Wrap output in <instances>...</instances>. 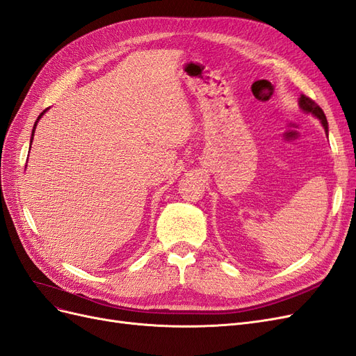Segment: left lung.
<instances>
[{"label": "left lung", "instance_id": "8db88e82", "mask_svg": "<svg viewBox=\"0 0 356 356\" xmlns=\"http://www.w3.org/2000/svg\"><path fill=\"white\" fill-rule=\"evenodd\" d=\"M300 106L301 108H303L305 111H307V113H312L314 115H316L319 120L322 122V126H324V129L327 131V134H328V123H327V117H325V114H324V111H322V108L321 106L314 101V99H310L309 96H305V95H301V98H300Z\"/></svg>", "mask_w": 356, "mask_h": 356}]
</instances>
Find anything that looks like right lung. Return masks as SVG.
Wrapping results in <instances>:
<instances>
[{
  "label": "right lung",
  "mask_w": 356,
  "mask_h": 356,
  "mask_svg": "<svg viewBox=\"0 0 356 356\" xmlns=\"http://www.w3.org/2000/svg\"><path fill=\"white\" fill-rule=\"evenodd\" d=\"M46 111H47V110H44V111H42V113H41V114L38 115V118H37V122L40 120V118H41V115H42V114H44ZM37 122H35V124H34V129H35V126H37ZM32 136H34V132H32ZM31 143H32V138H31Z\"/></svg>",
  "instance_id": "add662e5"
}]
</instances>
